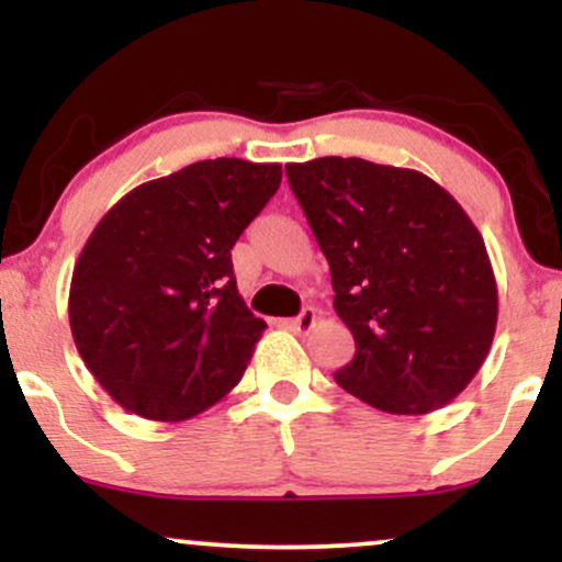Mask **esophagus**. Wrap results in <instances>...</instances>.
<instances>
[{
    "mask_svg": "<svg viewBox=\"0 0 562 562\" xmlns=\"http://www.w3.org/2000/svg\"><path fill=\"white\" fill-rule=\"evenodd\" d=\"M314 322H317V312H314V308H303V312L299 314V317L290 319L288 325H290V330H295V333H306V330H312Z\"/></svg>",
    "mask_w": 562,
    "mask_h": 562,
    "instance_id": "34e87169",
    "label": "esophagus"
}]
</instances>
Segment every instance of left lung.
<instances>
[{"label":"left lung","mask_w":562,"mask_h":562,"mask_svg":"<svg viewBox=\"0 0 562 562\" xmlns=\"http://www.w3.org/2000/svg\"><path fill=\"white\" fill-rule=\"evenodd\" d=\"M357 353L340 389L391 415L441 409L481 370L496 280L481 232L425 173L364 158L285 166Z\"/></svg>","instance_id":"8db88e82"}]
</instances>
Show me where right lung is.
I'll return each instance as SVG.
<instances>
[{
	"instance_id": "1",
	"label": "right lung",
	"mask_w": 562,
	"mask_h": 562,
	"mask_svg": "<svg viewBox=\"0 0 562 562\" xmlns=\"http://www.w3.org/2000/svg\"><path fill=\"white\" fill-rule=\"evenodd\" d=\"M282 182L280 164L198 160L134 187L74 267L83 364L126 412L179 423L240 383L267 322L237 293L232 245Z\"/></svg>"
}]
</instances>
